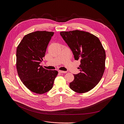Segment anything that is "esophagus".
Instances as JSON below:
<instances>
[{"mask_svg": "<svg viewBox=\"0 0 124 124\" xmlns=\"http://www.w3.org/2000/svg\"><path fill=\"white\" fill-rule=\"evenodd\" d=\"M58 72L59 73H67L66 71H60V70L58 71Z\"/></svg>", "mask_w": 124, "mask_h": 124, "instance_id": "1", "label": "esophagus"}]
</instances>
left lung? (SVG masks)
<instances>
[{
	"label": "left lung",
	"mask_w": 124,
	"mask_h": 124,
	"mask_svg": "<svg viewBox=\"0 0 124 124\" xmlns=\"http://www.w3.org/2000/svg\"><path fill=\"white\" fill-rule=\"evenodd\" d=\"M61 36L71 49L75 60H79L80 72L74 75L70 83L73 91L85 93L93 88L102 77L106 59L105 51L99 39L89 32L75 30L61 31Z\"/></svg>",
	"instance_id": "left-lung-1"
}]
</instances>
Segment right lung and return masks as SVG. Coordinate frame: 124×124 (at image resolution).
Returning a JSON list of instances; mask_svg holds the SVG:
<instances>
[{"label": "right lung", "instance_id": "obj_1", "mask_svg": "<svg viewBox=\"0 0 124 124\" xmlns=\"http://www.w3.org/2000/svg\"><path fill=\"white\" fill-rule=\"evenodd\" d=\"M54 32L36 31L25 36L16 50V68L22 82L33 93L43 94L52 88L56 70H48L39 64L45 56Z\"/></svg>", "mask_w": 124, "mask_h": 124}]
</instances>
